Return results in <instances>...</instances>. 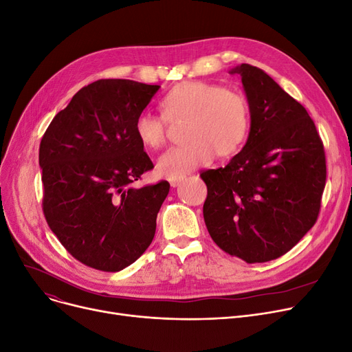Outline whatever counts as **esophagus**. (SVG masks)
Instances as JSON below:
<instances>
[{
	"label": "esophagus",
	"mask_w": 352,
	"mask_h": 352,
	"mask_svg": "<svg viewBox=\"0 0 352 352\" xmlns=\"http://www.w3.org/2000/svg\"><path fill=\"white\" fill-rule=\"evenodd\" d=\"M169 182H170V186H172V188H177V186L180 185V183L183 182V177H180V179H170Z\"/></svg>",
	"instance_id": "obj_1"
}]
</instances>
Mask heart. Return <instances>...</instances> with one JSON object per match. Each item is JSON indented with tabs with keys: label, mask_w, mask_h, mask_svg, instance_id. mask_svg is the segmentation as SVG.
Segmentation results:
<instances>
[{
	"label": "heart",
	"mask_w": 352,
	"mask_h": 352,
	"mask_svg": "<svg viewBox=\"0 0 352 352\" xmlns=\"http://www.w3.org/2000/svg\"><path fill=\"white\" fill-rule=\"evenodd\" d=\"M162 116L140 113L135 122L138 140L150 150L163 147L169 126L188 122L189 143L167 150L157 160V172L180 179L200 166L236 156L252 127V107L245 94L214 82L189 80L172 87L159 104Z\"/></svg>",
	"instance_id": "obj_1"
}]
</instances>
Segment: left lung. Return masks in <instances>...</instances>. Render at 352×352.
Segmentation results:
<instances>
[{"label": "left lung", "mask_w": 352, "mask_h": 352, "mask_svg": "<svg viewBox=\"0 0 352 352\" xmlns=\"http://www.w3.org/2000/svg\"><path fill=\"white\" fill-rule=\"evenodd\" d=\"M252 127L225 167L200 173L213 242L246 263L285 255L315 225L327 180L324 143L305 107L258 67L241 64Z\"/></svg>", "instance_id": "obj_1"}]
</instances>
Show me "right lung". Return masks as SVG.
<instances>
[{
	"mask_svg": "<svg viewBox=\"0 0 352 352\" xmlns=\"http://www.w3.org/2000/svg\"><path fill=\"white\" fill-rule=\"evenodd\" d=\"M159 87L97 80L73 96L41 139L45 221L67 252L93 270H124L155 238L169 182L131 183L155 167L135 122Z\"/></svg>",
	"mask_w": 352,
	"mask_h": 352,
	"instance_id": "add662e5",
	"label": "right lung"
}]
</instances>
